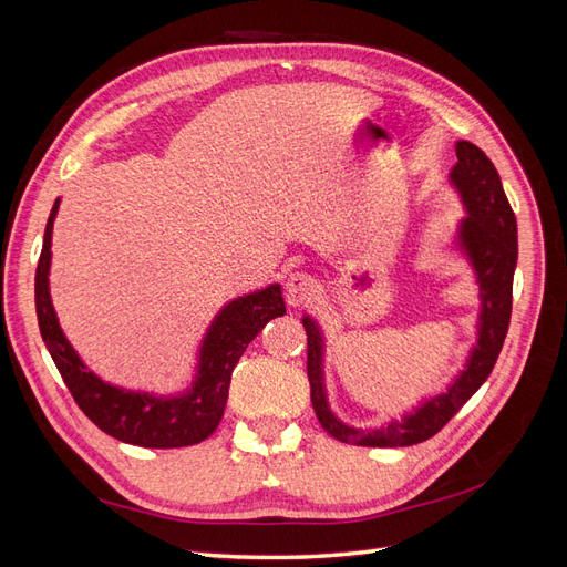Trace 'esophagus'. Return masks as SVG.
<instances>
[{
	"mask_svg": "<svg viewBox=\"0 0 567 567\" xmlns=\"http://www.w3.org/2000/svg\"><path fill=\"white\" fill-rule=\"evenodd\" d=\"M312 296H315V281L307 277V274H293V277L286 281V300H288V305L300 307L305 302H310Z\"/></svg>",
	"mask_w": 567,
	"mask_h": 567,
	"instance_id": "34e87169",
	"label": "esophagus"
}]
</instances>
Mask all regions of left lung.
Listing matches in <instances>:
<instances>
[{
    "instance_id": "left-lung-1",
    "label": "left lung",
    "mask_w": 567,
    "mask_h": 567,
    "mask_svg": "<svg viewBox=\"0 0 567 567\" xmlns=\"http://www.w3.org/2000/svg\"><path fill=\"white\" fill-rule=\"evenodd\" d=\"M458 163L452 169V182L466 203L468 217L461 225V244L468 250L477 271L483 315H480V338L468 359V367L444 394L425 402L416 414L392 421L379 431H357L340 423L323 394L321 375V333L317 323L305 317L307 333V379L310 398L321 427L338 442L359 444V447H406L431 440L447 425L456 411L466 404L475 390L487 381L496 357L504 348L513 307V271L518 260V225L494 163L471 142H456Z\"/></svg>"
}]
</instances>
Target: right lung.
Returning a JSON list of instances; mask_svg holds the SVG:
<instances>
[{
	"label": "right lung",
	"instance_id": "1",
	"mask_svg": "<svg viewBox=\"0 0 567 567\" xmlns=\"http://www.w3.org/2000/svg\"><path fill=\"white\" fill-rule=\"evenodd\" d=\"M59 213V200L51 208L44 229V244L35 271V307L44 346L54 359L63 383L73 400L94 425L111 437L148 450H173L198 444L215 433L225 414L231 371L246 352L248 342L265 329L269 319L286 315L281 286L274 284L246 298L229 302L203 340L194 388L182 398H151L113 388L82 364L78 352L65 340L54 305L49 298L51 229Z\"/></svg>",
	"mask_w": 567,
	"mask_h": 567
}]
</instances>
